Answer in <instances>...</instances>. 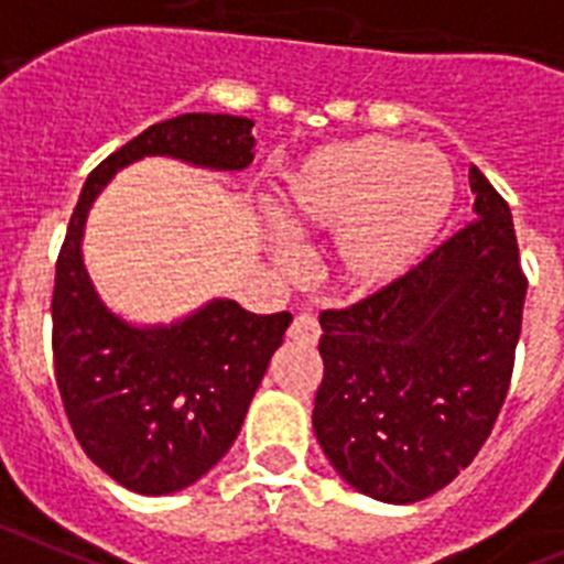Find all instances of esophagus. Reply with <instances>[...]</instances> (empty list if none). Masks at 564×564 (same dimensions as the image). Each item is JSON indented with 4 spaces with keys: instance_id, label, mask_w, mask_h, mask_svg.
<instances>
[{
    "instance_id": "34e87169",
    "label": "esophagus",
    "mask_w": 564,
    "mask_h": 564,
    "mask_svg": "<svg viewBox=\"0 0 564 564\" xmlns=\"http://www.w3.org/2000/svg\"><path fill=\"white\" fill-rule=\"evenodd\" d=\"M289 337L295 343H301V346H315L317 337H321V323H317L315 315H297L295 321H292V326H289Z\"/></svg>"
}]
</instances>
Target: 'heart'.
<instances>
[{"instance_id": "1", "label": "heart", "mask_w": 564, "mask_h": 564, "mask_svg": "<svg viewBox=\"0 0 564 564\" xmlns=\"http://www.w3.org/2000/svg\"><path fill=\"white\" fill-rule=\"evenodd\" d=\"M454 207L443 155L386 135L321 147L286 175L275 218L289 235H335L346 289L371 295L423 261Z\"/></svg>"}]
</instances>
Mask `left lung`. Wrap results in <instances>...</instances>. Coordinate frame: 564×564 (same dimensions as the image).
I'll return each instance as SVG.
<instances>
[{
  "instance_id": "1",
  "label": "left lung",
  "mask_w": 564,
  "mask_h": 564,
  "mask_svg": "<svg viewBox=\"0 0 564 564\" xmlns=\"http://www.w3.org/2000/svg\"><path fill=\"white\" fill-rule=\"evenodd\" d=\"M474 218L398 283L321 312L317 443L351 488L409 506L477 457L511 386L528 278L506 198L471 166Z\"/></svg>"
}]
</instances>
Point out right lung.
<instances>
[{"label":"right lung","instance_id":"right-lung-1","mask_svg":"<svg viewBox=\"0 0 564 564\" xmlns=\"http://www.w3.org/2000/svg\"><path fill=\"white\" fill-rule=\"evenodd\" d=\"M254 121L184 112L127 141L87 175L53 283V366L78 445L119 486L161 497L193 486L241 431L292 315L204 303L170 326H133L105 306L82 261L93 200L147 155L235 173L252 164Z\"/></svg>","mask_w":564,"mask_h":564}]
</instances>
